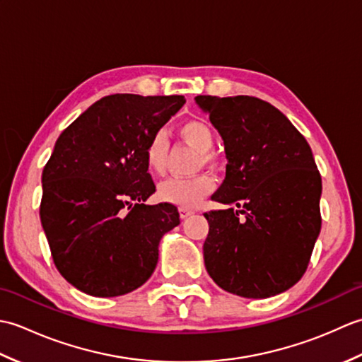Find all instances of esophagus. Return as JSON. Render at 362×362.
Masks as SVG:
<instances>
[{"label": "esophagus", "instance_id": "34e87169", "mask_svg": "<svg viewBox=\"0 0 362 362\" xmlns=\"http://www.w3.org/2000/svg\"><path fill=\"white\" fill-rule=\"evenodd\" d=\"M179 213H180V218H182V219H185V218L191 216V214H193L194 211H193V210H189V209H183V206H182V209L179 210Z\"/></svg>", "mask_w": 362, "mask_h": 362}]
</instances>
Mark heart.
I'll return each instance as SVG.
<instances>
[{
  "instance_id": "b5f03b06",
  "label": "heart",
  "mask_w": 362,
  "mask_h": 362,
  "mask_svg": "<svg viewBox=\"0 0 362 362\" xmlns=\"http://www.w3.org/2000/svg\"><path fill=\"white\" fill-rule=\"evenodd\" d=\"M179 135L196 151L201 152L204 163H211V149L214 146L213 130L199 119L185 121L179 127ZM168 135L165 130H157L153 134L144 149V161L149 173L153 175H163L168 165ZM214 188L211 177L201 174L191 179H168L160 183L158 197L163 202L193 209L201 204Z\"/></svg>"
}]
</instances>
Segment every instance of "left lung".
I'll use <instances>...</instances> for the list:
<instances>
[{
	"mask_svg": "<svg viewBox=\"0 0 362 362\" xmlns=\"http://www.w3.org/2000/svg\"><path fill=\"white\" fill-rule=\"evenodd\" d=\"M226 144V180L204 243L206 272L232 294L266 298L302 279L320 233L322 179L308 141L253 96H196ZM243 214L244 218H240Z\"/></svg>",
	"mask_w": 362,
	"mask_h": 362,
	"instance_id": "obj_1",
	"label": "left lung"
}]
</instances>
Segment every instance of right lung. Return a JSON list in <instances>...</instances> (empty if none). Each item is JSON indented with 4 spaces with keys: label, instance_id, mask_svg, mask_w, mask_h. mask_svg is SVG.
<instances>
[{
    "label": "right lung",
    "instance_id": "1",
    "mask_svg": "<svg viewBox=\"0 0 362 362\" xmlns=\"http://www.w3.org/2000/svg\"><path fill=\"white\" fill-rule=\"evenodd\" d=\"M183 104L180 95L104 96L57 138L42 174L40 219L57 271L86 294L140 288L161 236L180 224L173 204H144L156 191L144 149Z\"/></svg>",
    "mask_w": 362,
    "mask_h": 362
}]
</instances>
